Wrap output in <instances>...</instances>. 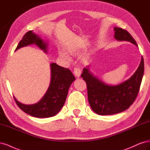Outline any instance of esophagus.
<instances>
[{
  "mask_svg": "<svg viewBox=\"0 0 150 150\" xmlns=\"http://www.w3.org/2000/svg\"><path fill=\"white\" fill-rule=\"evenodd\" d=\"M74 74L79 78L81 75V70L79 68H75L74 70Z\"/></svg>",
  "mask_w": 150,
  "mask_h": 150,
  "instance_id": "34e87169",
  "label": "esophagus"
}]
</instances>
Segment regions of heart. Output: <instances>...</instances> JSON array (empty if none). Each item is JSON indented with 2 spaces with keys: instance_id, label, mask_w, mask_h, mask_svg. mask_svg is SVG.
<instances>
[{
  "instance_id": "b5f03b06",
  "label": "heart",
  "mask_w": 150,
  "mask_h": 150,
  "mask_svg": "<svg viewBox=\"0 0 150 150\" xmlns=\"http://www.w3.org/2000/svg\"><path fill=\"white\" fill-rule=\"evenodd\" d=\"M67 50L69 52L70 54H71L72 55H75L79 52L78 48L75 47H67ZM59 55L62 58H63V59L67 60V61H70V56L67 54H66V53L64 52L59 51Z\"/></svg>"
}]
</instances>
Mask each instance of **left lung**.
Instances as JSON below:
<instances>
[{
	"label": "left lung",
	"mask_w": 150,
	"mask_h": 150,
	"mask_svg": "<svg viewBox=\"0 0 150 150\" xmlns=\"http://www.w3.org/2000/svg\"><path fill=\"white\" fill-rule=\"evenodd\" d=\"M114 38L118 41H127L138 47L129 33L119 27H114ZM91 65L83 70L81 76L87 86L88 100L91 109L100 115L119 113L128 109L136 99L144 74V60H142L137 71L126 81L118 85L105 83L90 70Z\"/></svg>",
	"instance_id": "obj_1"
}]
</instances>
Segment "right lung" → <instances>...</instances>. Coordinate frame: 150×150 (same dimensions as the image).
I'll return each mask as SVG.
<instances>
[{
    "instance_id": "obj_1",
    "label": "right lung",
    "mask_w": 150,
    "mask_h": 150,
    "mask_svg": "<svg viewBox=\"0 0 150 150\" xmlns=\"http://www.w3.org/2000/svg\"><path fill=\"white\" fill-rule=\"evenodd\" d=\"M35 44L45 53L48 51V43L32 30L27 32L18 44L16 51L21 47ZM50 83L45 94L38 102L25 105L18 101L13 96L17 105L24 112L36 118L54 117L60 112L64 106L71 84L75 80L71 71L67 68L50 64Z\"/></svg>"
}]
</instances>
